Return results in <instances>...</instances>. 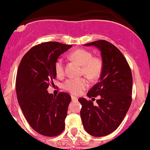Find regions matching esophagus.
Instances as JSON below:
<instances>
[{"mask_svg": "<svg viewBox=\"0 0 150 150\" xmlns=\"http://www.w3.org/2000/svg\"><path fill=\"white\" fill-rule=\"evenodd\" d=\"M71 99L73 101H76V100H78V98H76V97H75V96H71Z\"/></svg>", "mask_w": 150, "mask_h": 150, "instance_id": "obj_1", "label": "esophagus"}]
</instances>
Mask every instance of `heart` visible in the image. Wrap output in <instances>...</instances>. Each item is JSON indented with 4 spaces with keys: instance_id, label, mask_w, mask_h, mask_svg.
I'll use <instances>...</instances> for the list:
<instances>
[{
    "instance_id": "1",
    "label": "heart",
    "mask_w": 150,
    "mask_h": 150,
    "mask_svg": "<svg viewBox=\"0 0 150 150\" xmlns=\"http://www.w3.org/2000/svg\"><path fill=\"white\" fill-rule=\"evenodd\" d=\"M70 58L78 62L82 65L81 73L89 79L94 81L99 78L103 70V60L99 56H93L91 51L85 49L74 50L69 55ZM55 71L58 76H63L65 74L64 62L59 58L55 63ZM89 86V81L87 77L69 78L63 83V89L74 95H79Z\"/></svg>"
}]
</instances>
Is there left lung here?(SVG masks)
<instances>
[{"label": "left lung", "instance_id": "1", "mask_svg": "<svg viewBox=\"0 0 150 150\" xmlns=\"http://www.w3.org/2000/svg\"><path fill=\"white\" fill-rule=\"evenodd\" d=\"M85 45H94L100 51L103 70L100 81L90 90L89 98L100 99L94 106L91 100L80 98L81 117L86 131L93 136H108L118 128L132 103V75L126 59L118 48L105 40H98Z\"/></svg>", "mask_w": 150, "mask_h": 150}]
</instances>
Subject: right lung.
Segmentation results:
<instances>
[{
  "label": "right lung",
  "mask_w": 150,
  "mask_h": 150,
  "mask_svg": "<svg viewBox=\"0 0 150 150\" xmlns=\"http://www.w3.org/2000/svg\"><path fill=\"white\" fill-rule=\"evenodd\" d=\"M71 45L46 42L32 47L23 56L16 76L17 98L30 126L42 136L54 137L65 129L71 97L66 92L53 96L48 87L54 85L55 63Z\"/></svg>",
  "instance_id": "1"
}]
</instances>
